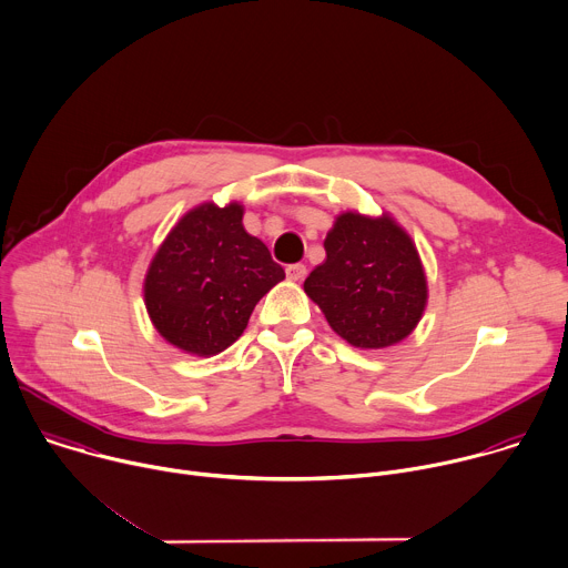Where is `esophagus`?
<instances>
[{
  "mask_svg": "<svg viewBox=\"0 0 568 568\" xmlns=\"http://www.w3.org/2000/svg\"><path fill=\"white\" fill-rule=\"evenodd\" d=\"M287 278L290 281H303L305 274H307V267L303 263H294V265H287Z\"/></svg>",
  "mask_w": 568,
  "mask_h": 568,
  "instance_id": "obj_1",
  "label": "esophagus"
}]
</instances>
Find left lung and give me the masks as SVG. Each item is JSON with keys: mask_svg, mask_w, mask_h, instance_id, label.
<instances>
[{"mask_svg": "<svg viewBox=\"0 0 568 568\" xmlns=\"http://www.w3.org/2000/svg\"><path fill=\"white\" fill-rule=\"evenodd\" d=\"M323 247L325 261L303 287L338 336L376 349L415 329L426 307V276L410 236L395 221L341 214Z\"/></svg>", "mask_w": 568, "mask_h": 568, "instance_id": "1", "label": "left lung"}]
</instances>
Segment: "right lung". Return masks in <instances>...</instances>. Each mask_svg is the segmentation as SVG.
<instances>
[{
    "mask_svg": "<svg viewBox=\"0 0 568 568\" xmlns=\"http://www.w3.org/2000/svg\"><path fill=\"white\" fill-rule=\"evenodd\" d=\"M285 278L270 250L243 227V207L189 212L158 250L144 281L155 329L175 347L219 354L247 327L256 303Z\"/></svg>",
    "mask_w": 568,
    "mask_h": 568,
    "instance_id": "1",
    "label": "right lung"
}]
</instances>
